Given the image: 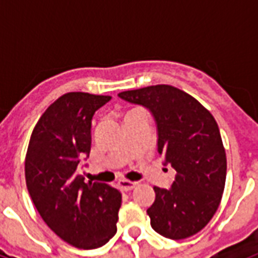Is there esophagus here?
I'll return each instance as SVG.
<instances>
[{
  "instance_id": "1",
  "label": "esophagus",
  "mask_w": 258,
  "mask_h": 258,
  "mask_svg": "<svg viewBox=\"0 0 258 258\" xmlns=\"http://www.w3.org/2000/svg\"><path fill=\"white\" fill-rule=\"evenodd\" d=\"M118 186L121 188L123 190H125V192H128V190H133L137 186V182H133V181H127V179H120L117 182Z\"/></svg>"
}]
</instances>
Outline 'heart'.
Masks as SVG:
<instances>
[{
    "label": "heart",
    "instance_id": "1",
    "mask_svg": "<svg viewBox=\"0 0 258 258\" xmlns=\"http://www.w3.org/2000/svg\"><path fill=\"white\" fill-rule=\"evenodd\" d=\"M134 112H140V109H134V110H131V112L128 113H134ZM128 113H127V114H128Z\"/></svg>",
    "mask_w": 258,
    "mask_h": 258
}]
</instances>
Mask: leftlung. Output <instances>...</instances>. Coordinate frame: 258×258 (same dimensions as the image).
Here are the masks:
<instances>
[{
  "label": "left lung",
  "instance_id": "obj_1",
  "mask_svg": "<svg viewBox=\"0 0 258 258\" xmlns=\"http://www.w3.org/2000/svg\"><path fill=\"white\" fill-rule=\"evenodd\" d=\"M118 96L149 109L157 125V151L175 170L170 189L153 188L156 199L146 210L152 228L164 238H189L216 214L225 186L227 156L217 121L173 85H149Z\"/></svg>",
  "mask_w": 258,
  "mask_h": 258
}]
</instances>
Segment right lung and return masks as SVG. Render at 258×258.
I'll use <instances>...</instances> for the list:
<instances>
[{
	"instance_id": "add662e5",
	"label": "right lung",
	"mask_w": 258,
	"mask_h": 258,
	"mask_svg": "<svg viewBox=\"0 0 258 258\" xmlns=\"http://www.w3.org/2000/svg\"><path fill=\"white\" fill-rule=\"evenodd\" d=\"M109 95L68 92L42 113L26 153V185L41 218L79 249H96L117 231L121 194L84 182L81 160L91 151V120Z\"/></svg>"
}]
</instances>
